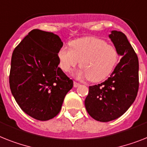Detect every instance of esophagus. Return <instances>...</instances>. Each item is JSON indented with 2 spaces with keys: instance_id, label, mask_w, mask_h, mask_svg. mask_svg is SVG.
I'll list each match as a JSON object with an SVG mask.
<instances>
[{
  "instance_id": "34e87169",
  "label": "esophagus",
  "mask_w": 147,
  "mask_h": 147,
  "mask_svg": "<svg viewBox=\"0 0 147 147\" xmlns=\"http://www.w3.org/2000/svg\"><path fill=\"white\" fill-rule=\"evenodd\" d=\"M80 86V83H79V82H74V87H78V86Z\"/></svg>"
}]
</instances>
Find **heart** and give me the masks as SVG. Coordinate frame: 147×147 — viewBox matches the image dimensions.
Segmentation results:
<instances>
[{"label":"heart","instance_id":"b5f03b06","mask_svg":"<svg viewBox=\"0 0 147 147\" xmlns=\"http://www.w3.org/2000/svg\"><path fill=\"white\" fill-rule=\"evenodd\" d=\"M71 47H63L58 53L59 65L65 72H70L78 65L82 68L79 76H87L89 81L98 82L112 72L118 61V53L112 45L94 37L72 41Z\"/></svg>","mask_w":147,"mask_h":147}]
</instances>
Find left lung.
<instances>
[{
    "label": "left lung",
    "instance_id": "left-lung-1",
    "mask_svg": "<svg viewBox=\"0 0 147 147\" xmlns=\"http://www.w3.org/2000/svg\"><path fill=\"white\" fill-rule=\"evenodd\" d=\"M109 37L122 58L107 80L89 86L85 100L88 114L103 122L124 114L134 103L139 88V62L131 45L121 31H112Z\"/></svg>",
    "mask_w": 147,
    "mask_h": 147
}]
</instances>
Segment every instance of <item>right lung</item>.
I'll return each instance as SVG.
<instances>
[{
    "label": "right lung",
    "instance_id": "1",
    "mask_svg": "<svg viewBox=\"0 0 147 147\" xmlns=\"http://www.w3.org/2000/svg\"><path fill=\"white\" fill-rule=\"evenodd\" d=\"M63 43L52 32L34 29L15 48L9 87L20 108L35 119L47 121L60 112L72 80L59 67Z\"/></svg>",
    "mask_w": 147,
    "mask_h": 147
}]
</instances>
